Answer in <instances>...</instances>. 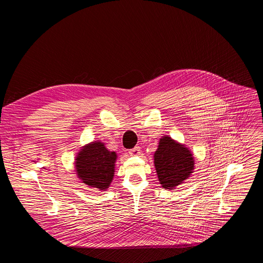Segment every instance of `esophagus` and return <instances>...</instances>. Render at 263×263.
I'll list each match as a JSON object with an SVG mask.
<instances>
[{
  "label": "esophagus",
  "instance_id": "obj_1",
  "mask_svg": "<svg viewBox=\"0 0 263 263\" xmlns=\"http://www.w3.org/2000/svg\"><path fill=\"white\" fill-rule=\"evenodd\" d=\"M129 154H130L131 156H136V155H139V154H140V147L136 146V147H134V148L130 149V151H129Z\"/></svg>",
  "mask_w": 263,
  "mask_h": 263
}]
</instances>
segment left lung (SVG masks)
I'll return each mask as SVG.
<instances>
[{
    "mask_svg": "<svg viewBox=\"0 0 263 263\" xmlns=\"http://www.w3.org/2000/svg\"><path fill=\"white\" fill-rule=\"evenodd\" d=\"M153 157L159 183L165 190H175L194 173L195 157L191 149L168 135L159 139Z\"/></svg>",
    "mask_w": 263,
    "mask_h": 263,
    "instance_id": "8db88e82",
    "label": "left lung"
}]
</instances>
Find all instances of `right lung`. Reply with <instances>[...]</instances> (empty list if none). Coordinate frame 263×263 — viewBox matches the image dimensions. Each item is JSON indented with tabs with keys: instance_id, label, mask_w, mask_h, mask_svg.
I'll return each mask as SVG.
<instances>
[{
	"instance_id": "1",
	"label": "right lung",
	"mask_w": 263,
	"mask_h": 263,
	"mask_svg": "<svg viewBox=\"0 0 263 263\" xmlns=\"http://www.w3.org/2000/svg\"><path fill=\"white\" fill-rule=\"evenodd\" d=\"M118 154L96 140L83 145L74 157V172L79 180L90 189L106 191L114 180Z\"/></svg>"
}]
</instances>
